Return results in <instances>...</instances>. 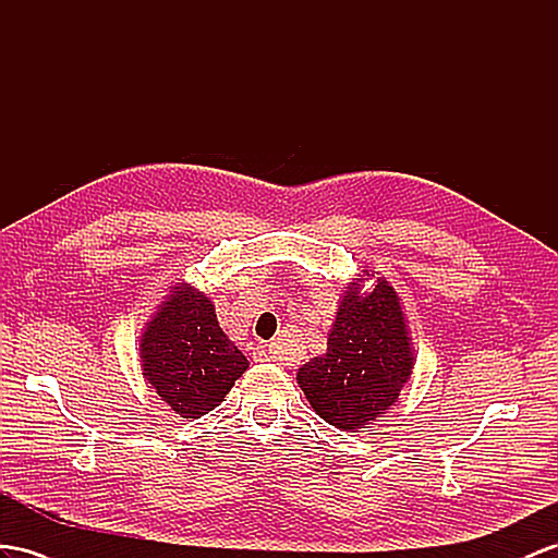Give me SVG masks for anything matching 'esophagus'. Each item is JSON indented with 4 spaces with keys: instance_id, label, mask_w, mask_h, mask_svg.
<instances>
[{
    "instance_id": "1",
    "label": "esophagus",
    "mask_w": 558,
    "mask_h": 558,
    "mask_svg": "<svg viewBox=\"0 0 558 558\" xmlns=\"http://www.w3.org/2000/svg\"><path fill=\"white\" fill-rule=\"evenodd\" d=\"M262 355L266 361H280V353H278V349L276 347H268V349H264L262 351Z\"/></svg>"
}]
</instances>
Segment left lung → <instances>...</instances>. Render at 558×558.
I'll list each match as a JSON object with an SVG mask.
<instances>
[{
	"label": "left lung",
	"instance_id": "obj_1",
	"mask_svg": "<svg viewBox=\"0 0 558 558\" xmlns=\"http://www.w3.org/2000/svg\"><path fill=\"white\" fill-rule=\"evenodd\" d=\"M412 375L401 302L387 280L369 294L353 288L337 311L327 353L299 369V387L318 415L353 432L381 417Z\"/></svg>",
	"mask_w": 558,
	"mask_h": 558
}]
</instances>
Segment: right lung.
<instances>
[{"label":"right lung","mask_w":558,"mask_h":558,"mask_svg":"<svg viewBox=\"0 0 558 558\" xmlns=\"http://www.w3.org/2000/svg\"><path fill=\"white\" fill-rule=\"evenodd\" d=\"M141 361L157 396L185 420L217 408L247 369V359L223 335L209 299L189 284L174 288L148 323Z\"/></svg>","instance_id":"add662e5"}]
</instances>
